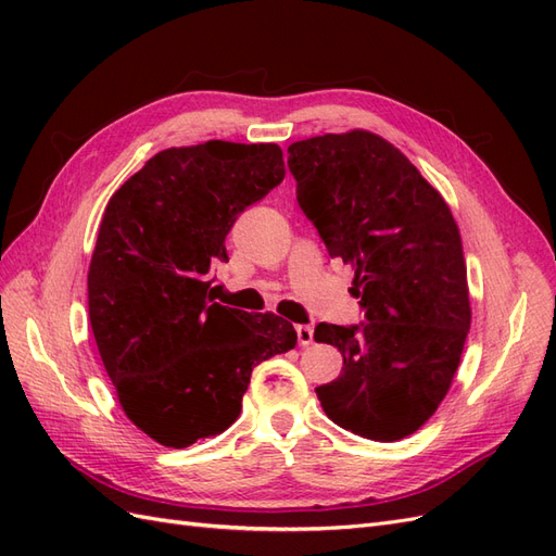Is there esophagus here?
Here are the masks:
<instances>
[{
	"mask_svg": "<svg viewBox=\"0 0 556 556\" xmlns=\"http://www.w3.org/2000/svg\"><path fill=\"white\" fill-rule=\"evenodd\" d=\"M296 341L299 345H311L313 343V327L311 325H296Z\"/></svg>",
	"mask_w": 556,
	"mask_h": 556,
	"instance_id": "obj_1",
	"label": "esophagus"
}]
</instances>
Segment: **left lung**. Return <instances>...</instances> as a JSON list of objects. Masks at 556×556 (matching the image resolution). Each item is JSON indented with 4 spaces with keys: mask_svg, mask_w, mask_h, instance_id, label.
Here are the masks:
<instances>
[{
    "mask_svg": "<svg viewBox=\"0 0 556 556\" xmlns=\"http://www.w3.org/2000/svg\"><path fill=\"white\" fill-rule=\"evenodd\" d=\"M296 201L331 257L355 268L364 323H319L341 376L315 387L336 425L380 443L422 427L457 371L470 304L457 223L408 157L371 131L288 148Z\"/></svg>",
    "mask_w": 556,
    "mask_h": 556,
    "instance_id": "1",
    "label": "left lung"
}]
</instances>
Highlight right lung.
I'll use <instances>...</instances> for the list:
<instances>
[{
	"instance_id": "obj_1",
	"label": "right lung",
	"mask_w": 556,
	"mask_h": 556,
	"mask_svg": "<svg viewBox=\"0 0 556 556\" xmlns=\"http://www.w3.org/2000/svg\"><path fill=\"white\" fill-rule=\"evenodd\" d=\"M285 178L276 143L206 141L150 157L104 211L88 274L94 341L125 415L166 447L223 433L260 362L296 345L274 313L217 304L239 215Z\"/></svg>"
}]
</instances>
